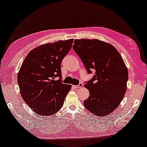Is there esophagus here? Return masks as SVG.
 <instances>
[{"instance_id":"34e87169","label":"esophagus","mask_w":147,"mask_h":147,"mask_svg":"<svg viewBox=\"0 0 147 147\" xmlns=\"http://www.w3.org/2000/svg\"><path fill=\"white\" fill-rule=\"evenodd\" d=\"M75 88H82L83 86V84L82 83H80L79 84V85H76V86H74Z\"/></svg>"}]
</instances>
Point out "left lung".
Returning a JSON list of instances; mask_svg holds the SVG:
<instances>
[{
  "label": "left lung",
  "mask_w": 147,
  "mask_h": 147,
  "mask_svg": "<svg viewBox=\"0 0 147 147\" xmlns=\"http://www.w3.org/2000/svg\"><path fill=\"white\" fill-rule=\"evenodd\" d=\"M73 49L88 74L96 71L84 86L90 96L84 106L95 115L105 117L119 106L127 91L128 69L112 45L98 39H76Z\"/></svg>",
  "instance_id": "1"
}]
</instances>
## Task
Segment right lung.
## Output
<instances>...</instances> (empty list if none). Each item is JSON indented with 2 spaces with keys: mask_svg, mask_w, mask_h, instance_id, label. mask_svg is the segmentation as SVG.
<instances>
[{
  "mask_svg": "<svg viewBox=\"0 0 147 147\" xmlns=\"http://www.w3.org/2000/svg\"><path fill=\"white\" fill-rule=\"evenodd\" d=\"M73 40L40 45L31 50L23 61L18 84L23 100L36 114L51 115L63 107L71 85L62 83L61 64Z\"/></svg>",
  "mask_w": 147,
  "mask_h": 147,
  "instance_id": "1",
  "label": "right lung"
}]
</instances>
